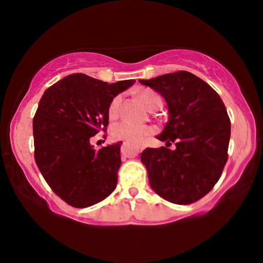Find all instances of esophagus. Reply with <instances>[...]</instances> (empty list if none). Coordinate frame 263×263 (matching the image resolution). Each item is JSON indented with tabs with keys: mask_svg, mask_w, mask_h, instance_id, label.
Returning <instances> with one entry per match:
<instances>
[{
	"mask_svg": "<svg viewBox=\"0 0 263 263\" xmlns=\"http://www.w3.org/2000/svg\"><path fill=\"white\" fill-rule=\"evenodd\" d=\"M125 145H126L125 142H124V144L122 145V152H124V146H125ZM135 148L138 151V152H141V151L145 148V145L144 144H136L135 145Z\"/></svg>",
	"mask_w": 263,
	"mask_h": 263,
	"instance_id": "obj_1",
	"label": "esophagus"
}]
</instances>
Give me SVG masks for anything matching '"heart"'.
Returning a JSON list of instances; mask_svg holds the SVG:
<instances>
[{
	"mask_svg": "<svg viewBox=\"0 0 263 263\" xmlns=\"http://www.w3.org/2000/svg\"><path fill=\"white\" fill-rule=\"evenodd\" d=\"M139 99L142 105L145 106L148 111L158 110L162 104V100L157 92L151 90V89H145L139 94ZM122 96L117 95L111 100L109 104V117L111 119H115L118 116L119 106H121ZM153 132V128L145 125V124H133L130 122H121L115 124L111 127V137L115 140H125V141H132L138 142L141 141L146 136L151 135Z\"/></svg>",
	"mask_w": 263,
	"mask_h": 263,
	"instance_id": "obj_1",
	"label": "heart"
}]
</instances>
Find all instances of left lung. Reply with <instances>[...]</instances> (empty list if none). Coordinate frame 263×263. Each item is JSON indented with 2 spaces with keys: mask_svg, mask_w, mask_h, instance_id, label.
<instances>
[{
  "mask_svg": "<svg viewBox=\"0 0 263 263\" xmlns=\"http://www.w3.org/2000/svg\"><path fill=\"white\" fill-rule=\"evenodd\" d=\"M139 82L161 94L168 106V122L157 137L166 147H147L140 155L149 185L168 202L198 201L215 186L228 161L231 122L224 102L205 81L185 70ZM171 142L176 150L167 148Z\"/></svg>",
  "mask_w": 263,
  "mask_h": 263,
  "instance_id": "left-lung-1",
  "label": "left lung"
}]
</instances>
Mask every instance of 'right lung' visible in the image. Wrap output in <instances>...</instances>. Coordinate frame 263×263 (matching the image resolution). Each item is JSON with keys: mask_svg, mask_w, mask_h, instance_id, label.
I'll list each match as a JSON object with an SVG mask.
<instances>
[{"mask_svg": "<svg viewBox=\"0 0 263 263\" xmlns=\"http://www.w3.org/2000/svg\"><path fill=\"white\" fill-rule=\"evenodd\" d=\"M135 82L109 84L75 73L44 91L33 117L34 160L47 184L69 205H94L117 185L122 142L96 151L90 139L106 130L111 100Z\"/></svg>", "mask_w": 263, "mask_h": 263, "instance_id": "add662e5", "label": "right lung"}]
</instances>
